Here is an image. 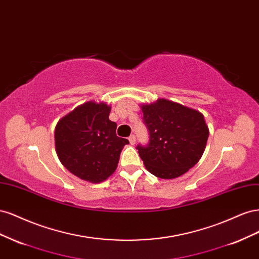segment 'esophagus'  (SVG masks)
<instances>
[{"mask_svg":"<svg viewBox=\"0 0 259 259\" xmlns=\"http://www.w3.org/2000/svg\"><path fill=\"white\" fill-rule=\"evenodd\" d=\"M128 140H130L131 145H135V144H136V137H135V135H131L130 138H128Z\"/></svg>","mask_w":259,"mask_h":259,"instance_id":"1","label":"esophagus"}]
</instances>
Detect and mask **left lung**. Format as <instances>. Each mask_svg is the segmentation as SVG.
<instances>
[{
	"mask_svg": "<svg viewBox=\"0 0 259 259\" xmlns=\"http://www.w3.org/2000/svg\"><path fill=\"white\" fill-rule=\"evenodd\" d=\"M140 107L150 139L137 149L147 170L163 179L187 173L205 150L209 131L204 115L164 98Z\"/></svg>",
	"mask_w": 259,
	"mask_h": 259,
	"instance_id": "8db88e82",
	"label": "left lung"
}]
</instances>
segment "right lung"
I'll return each mask as SVG.
<instances>
[{
    "instance_id": "1",
    "label": "right lung",
    "mask_w": 259,
    "mask_h": 259,
    "mask_svg": "<svg viewBox=\"0 0 259 259\" xmlns=\"http://www.w3.org/2000/svg\"><path fill=\"white\" fill-rule=\"evenodd\" d=\"M111 107L88 101L58 121L55 149L69 171L85 182L98 184L116 169L127 139L117 137L116 123L109 120Z\"/></svg>"
}]
</instances>
